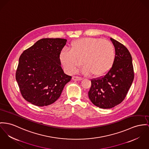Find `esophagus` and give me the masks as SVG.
<instances>
[{
	"instance_id": "esophagus-1",
	"label": "esophagus",
	"mask_w": 149,
	"mask_h": 149,
	"mask_svg": "<svg viewBox=\"0 0 149 149\" xmlns=\"http://www.w3.org/2000/svg\"><path fill=\"white\" fill-rule=\"evenodd\" d=\"M72 79L73 80H75V81H78V80H81L82 79L81 78L79 77H76V76H74L72 78Z\"/></svg>"
}]
</instances>
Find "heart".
Segmentation results:
<instances>
[{
    "label": "heart",
    "instance_id": "obj_1",
    "mask_svg": "<svg viewBox=\"0 0 149 149\" xmlns=\"http://www.w3.org/2000/svg\"><path fill=\"white\" fill-rule=\"evenodd\" d=\"M70 50H62L60 61L69 74L74 73L82 65L81 72L100 77L106 74L113 66L115 49L109 41L102 38L85 37L76 40L70 45Z\"/></svg>",
    "mask_w": 149,
    "mask_h": 149
}]
</instances>
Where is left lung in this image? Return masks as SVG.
I'll list each match as a JSON object with an SVG mask.
<instances>
[{
	"label": "left lung",
	"instance_id": "left-lung-1",
	"mask_svg": "<svg viewBox=\"0 0 149 149\" xmlns=\"http://www.w3.org/2000/svg\"><path fill=\"white\" fill-rule=\"evenodd\" d=\"M115 48V60L111 70L101 78L91 80L88 97L95 105L112 108L126 97L134 79L131 54L125 46L111 38Z\"/></svg>",
	"mask_w": 149,
	"mask_h": 149
}]
</instances>
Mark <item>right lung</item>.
Instances as JSON below:
<instances>
[{
	"instance_id": "right-lung-1",
	"label": "right lung",
	"mask_w": 149,
	"mask_h": 149,
	"mask_svg": "<svg viewBox=\"0 0 149 149\" xmlns=\"http://www.w3.org/2000/svg\"><path fill=\"white\" fill-rule=\"evenodd\" d=\"M67 40L42 38L20 56L16 79L24 99L38 107L54 103L71 77L64 73L59 55Z\"/></svg>"
}]
</instances>
